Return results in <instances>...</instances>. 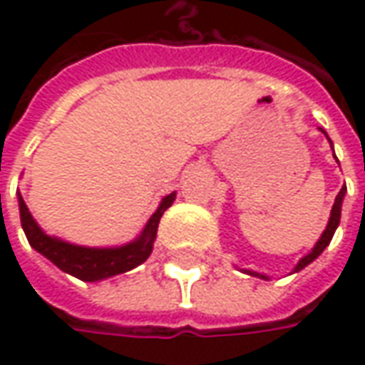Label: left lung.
Returning a JSON list of instances; mask_svg holds the SVG:
<instances>
[{
	"label": "left lung",
	"instance_id": "obj_1",
	"mask_svg": "<svg viewBox=\"0 0 365 365\" xmlns=\"http://www.w3.org/2000/svg\"><path fill=\"white\" fill-rule=\"evenodd\" d=\"M321 130V128H319ZM321 132L327 135V132L325 130H321ZM327 140H329V135H327ZM331 148H333V142L329 140ZM335 154V152H333ZM345 192H347V187H341V190L337 192V197H335V203H333V207H331V215H329V223H327V227H325V232L321 233V237H319V242L315 244V247L307 254V256H302L301 259H299V264L294 266V270L292 272H299V270H302L304 266H309L313 259H317L321 254H323V250L329 245V242L333 240V233H335V230H337V225H339V219H341V205H344V197ZM245 274H250V276H258V278H262V280H268V276L266 274H259V272H254V270H244Z\"/></svg>",
	"mask_w": 365,
	"mask_h": 365
}]
</instances>
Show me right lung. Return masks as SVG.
Here are the masks:
<instances>
[{
  "label": "right lung",
  "instance_id": "add662e5",
  "mask_svg": "<svg viewBox=\"0 0 365 365\" xmlns=\"http://www.w3.org/2000/svg\"><path fill=\"white\" fill-rule=\"evenodd\" d=\"M175 199L176 192L166 195L158 205V209L152 213V217L148 219L144 230L132 242L115 245V247H87V245L71 244V242L58 240L54 235H48L36 223L28 205L18 192L21 230L26 233L30 245L38 254L48 258L56 268H61L63 272L71 274L78 280H85V282L106 280L111 276L128 272L135 266H140L142 262H146L148 256L152 254L154 242H156L160 217L164 215V211L175 203Z\"/></svg>",
  "mask_w": 365,
  "mask_h": 365
}]
</instances>
